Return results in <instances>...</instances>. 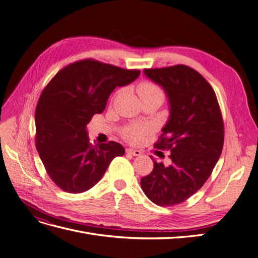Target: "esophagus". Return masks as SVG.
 <instances>
[{"label":"esophagus","mask_w":258,"mask_h":258,"mask_svg":"<svg viewBox=\"0 0 258 258\" xmlns=\"http://www.w3.org/2000/svg\"><path fill=\"white\" fill-rule=\"evenodd\" d=\"M126 152L132 156H141L142 152L139 151V150H134V148H127Z\"/></svg>","instance_id":"obj_1"}]
</instances>
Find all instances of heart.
Masks as SVG:
<instances>
[{
	"mask_svg": "<svg viewBox=\"0 0 258 258\" xmlns=\"http://www.w3.org/2000/svg\"><path fill=\"white\" fill-rule=\"evenodd\" d=\"M138 95L141 100L151 97H158L161 99L163 98V93L160 87L151 82H143L140 84L138 86ZM152 132L153 127L150 123L130 124L127 128H124L122 131V136L128 142L132 144H138L142 141L144 137L151 135Z\"/></svg>",
	"mask_w": 258,
	"mask_h": 258,
	"instance_id": "b5f03b06",
	"label": "heart"
}]
</instances>
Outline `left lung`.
I'll use <instances>...</instances> for the list:
<instances>
[{
	"label": "left lung",
	"instance_id": "8db88e82",
	"mask_svg": "<svg viewBox=\"0 0 258 258\" xmlns=\"http://www.w3.org/2000/svg\"><path fill=\"white\" fill-rule=\"evenodd\" d=\"M143 72L168 98L170 115L155 147L170 150L171 163L165 166L151 156L154 169L141 178V187L155 205L175 206L204 186L220 158L224 144L221 108L211 85L189 67Z\"/></svg>",
	"mask_w": 258,
	"mask_h": 258
}]
</instances>
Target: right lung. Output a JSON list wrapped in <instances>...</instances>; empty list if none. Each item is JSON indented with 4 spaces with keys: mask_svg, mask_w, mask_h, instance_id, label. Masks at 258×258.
<instances>
[{
    "mask_svg": "<svg viewBox=\"0 0 258 258\" xmlns=\"http://www.w3.org/2000/svg\"><path fill=\"white\" fill-rule=\"evenodd\" d=\"M140 73L87 59L62 69L43 90L35 110L36 150L62 190L90 189L111 161L124 154L123 146L114 141L91 144L87 124L104 111L116 87L131 84Z\"/></svg>",
    "mask_w": 258,
    "mask_h": 258,
    "instance_id": "obj_1",
    "label": "right lung"
}]
</instances>
